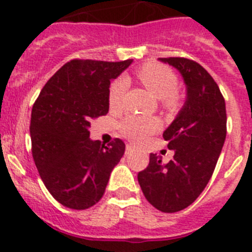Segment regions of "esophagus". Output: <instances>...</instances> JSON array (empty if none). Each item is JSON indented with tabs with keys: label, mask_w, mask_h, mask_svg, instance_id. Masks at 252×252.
I'll return each instance as SVG.
<instances>
[{
	"label": "esophagus",
	"mask_w": 252,
	"mask_h": 252,
	"mask_svg": "<svg viewBox=\"0 0 252 252\" xmlns=\"http://www.w3.org/2000/svg\"><path fill=\"white\" fill-rule=\"evenodd\" d=\"M135 150V146L133 145H126V154H131Z\"/></svg>",
	"instance_id": "34e87169"
}]
</instances>
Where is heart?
<instances>
[{
	"mask_svg": "<svg viewBox=\"0 0 252 252\" xmlns=\"http://www.w3.org/2000/svg\"><path fill=\"white\" fill-rule=\"evenodd\" d=\"M136 75L139 81L145 86L146 90L157 98L162 99L166 107L173 108L177 106L179 101V97L175 92L178 79L171 69L161 64L148 63L137 70ZM126 88H127L126 78H119L111 84L108 91V104L112 110H119L122 106ZM158 127H159L158 120L146 116H128L120 125L122 135L132 141L145 140L149 135L155 132Z\"/></svg>",
	"mask_w": 252,
	"mask_h": 252,
	"instance_id": "heart-1",
	"label": "heart"
}]
</instances>
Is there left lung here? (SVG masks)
Here are the masks:
<instances>
[{
  "label": "left lung",
  "mask_w": 252,
  "mask_h": 252,
  "mask_svg": "<svg viewBox=\"0 0 252 252\" xmlns=\"http://www.w3.org/2000/svg\"><path fill=\"white\" fill-rule=\"evenodd\" d=\"M174 66L186 84V102L164 131L174 157L166 164L150 154L145 170L137 174L149 203L165 213L187 208L208 184L226 140L223 95L206 69L186 58H159Z\"/></svg>",
  "instance_id": "left-lung-1"
}]
</instances>
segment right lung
I'll return each instance as SVG.
<instances>
[{"label": "right lung", "mask_w": 252, "mask_h": 252, "mask_svg": "<svg viewBox=\"0 0 252 252\" xmlns=\"http://www.w3.org/2000/svg\"><path fill=\"white\" fill-rule=\"evenodd\" d=\"M124 62L70 60L44 86L31 112L32 158L46 189L72 209L94 206L125 153L122 140L106 146L90 139L91 121L108 112L111 82Z\"/></svg>", "instance_id": "1"}]
</instances>
